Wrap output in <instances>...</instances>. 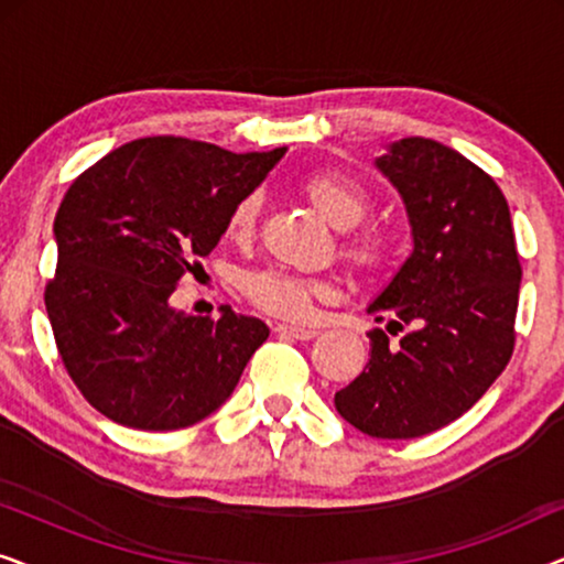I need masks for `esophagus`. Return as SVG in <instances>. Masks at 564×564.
Instances as JSON below:
<instances>
[{"instance_id": "obj_1", "label": "esophagus", "mask_w": 564, "mask_h": 564, "mask_svg": "<svg viewBox=\"0 0 564 564\" xmlns=\"http://www.w3.org/2000/svg\"><path fill=\"white\" fill-rule=\"evenodd\" d=\"M274 330H276V334H282V336H292V338H297V341H311V338L318 336V330H315V328L292 326V323H276Z\"/></svg>"}]
</instances>
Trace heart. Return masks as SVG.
<instances>
[{
  "instance_id": "heart-1",
  "label": "heart",
  "mask_w": 564,
  "mask_h": 564,
  "mask_svg": "<svg viewBox=\"0 0 564 564\" xmlns=\"http://www.w3.org/2000/svg\"><path fill=\"white\" fill-rule=\"evenodd\" d=\"M303 195L307 203L315 207L328 226L336 230H349L359 226L369 210L367 192L357 182L341 174H313L303 182ZM259 215V197L249 195L238 199L234 210L228 215V236L236 241L251 238L257 228ZM344 257L357 272L372 274L390 261V243L388 238L377 234V230H365V234L354 236L344 246ZM243 290L253 303L264 307L267 313L282 315V318H307L313 311V303L318 297L328 295V284L318 280H307V276H295L274 272L249 274L243 280Z\"/></svg>"
}]
</instances>
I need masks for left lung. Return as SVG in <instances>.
I'll return each instance as SVG.
<instances>
[{
  "label": "left lung",
  "mask_w": 564,
  "mask_h": 564,
  "mask_svg": "<svg viewBox=\"0 0 564 564\" xmlns=\"http://www.w3.org/2000/svg\"><path fill=\"white\" fill-rule=\"evenodd\" d=\"M375 166L403 199L413 251L367 313L408 334L369 330L367 367L334 403L361 434L415 438L467 413L506 369L521 264L503 192L459 151L400 138Z\"/></svg>",
  "instance_id": "1"
}]
</instances>
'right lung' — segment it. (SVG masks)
<instances>
[{
	"label": "right lung",
	"instance_id": "add662e5",
	"mask_svg": "<svg viewBox=\"0 0 564 564\" xmlns=\"http://www.w3.org/2000/svg\"><path fill=\"white\" fill-rule=\"evenodd\" d=\"M284 153L288 145L234 153L189 138H141L68 187L53 220L58 267L45 311L68 375L107 419L187 429L236 390L267 323L228 305L218 321L176 311L172 292Z\"/></svg>",
	"mask_w": 564,
	"mask_h": 564
}]
</instances>
